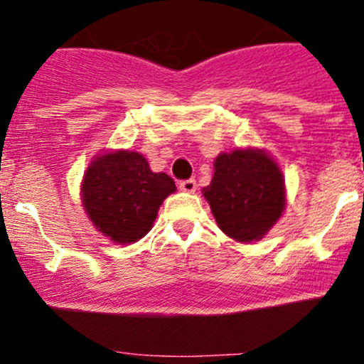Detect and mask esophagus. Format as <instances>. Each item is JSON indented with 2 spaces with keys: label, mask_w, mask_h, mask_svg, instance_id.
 <instances>
[{
  "label": "esophagus",
  "mask_w": 364,
  "mask_h": 364,
  "mask_svg": "<svg viewBox=\"0 0 364 364\" xmlns=\"http://www.w3.org/2000/svg\"><path fill=\"white\" fill-rule=\"evenodd\" d=\"M179 190L186 191V193H193V191L196 190V181L193 178L183 179V181H179Z\"/></svg>",
  "instance_id": "1"
}]
</instances>
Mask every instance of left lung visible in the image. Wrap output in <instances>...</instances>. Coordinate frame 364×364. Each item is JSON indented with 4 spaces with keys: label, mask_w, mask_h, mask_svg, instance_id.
<instances>
[{
    "label": "left lung",
    "mask_w": 364,
    "mask_h": 364,
    "mask_svg": "<svg viewBox=\"0 0 364 364\" xmlns=\"http://www.w3.org/2000/svg\"><path fill=\"white\" fill-rule=\"evenodd\" d=\"M214 178L203 188L217 224L232 240H260L286 207L279 166L260 150H235L215 159Z\"/></svg>",
    "instance_id": "1"
}]
</instances>
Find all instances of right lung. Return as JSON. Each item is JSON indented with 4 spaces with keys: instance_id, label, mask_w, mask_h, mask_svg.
I'll return each instance as SVG.
<instances>
[{
    "instance_id": "1",
    "label": "right lung",
    "mask_w": 364,
    "mask_h": 364,
    "mask_svg": "<svg viewBox=\"0 0 364 364\" xmlns=\"http://www.w3.org/2000/svg\"><path fill=\"white\" fill-rule=\"evenodd\" d=\"M176 190L173 178L152 173L139 152L106 154L87 169L82 200L95 228L114 243H135L152 228L157 210Z\"/></svg>"
}]
</instances>
